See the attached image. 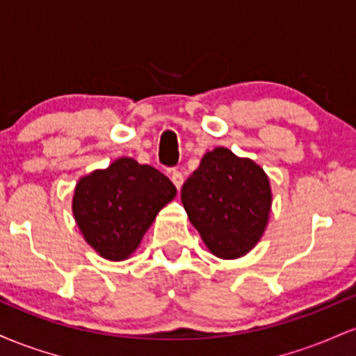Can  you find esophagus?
Returning <instances> with one entry per match:
<instances>
[{
  "label": "esophagus",
  "mask_w": 356,
  "mask_h": 356,
  "mask_svg": "<svg viewBox=\"0 0 356 356\" xmlns=\"http://www.w3.org/2000/svg\"><path fill=\"white\" fill-rule=\"evenodd\" d=\"M170 181H172L174 186L181 191V187L184 184V175L179 172V170H172V172H170Z\"/></svg>",
  "instance_id": "34e87169"
}]
</instances>
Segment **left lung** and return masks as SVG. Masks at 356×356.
Returning a JSON list of instances; mask_svg holds the SVG:
<instances>
[{"label":"left lung","instance_id":"1","mask_svg":"<svg viewBox=\"0 0 356 356\" xmlns=\"http://www.w3.org/2000/svg\"><path fill=\"white\" fill-rule=\"evenodd\" d=\"M181 199L209 252L220 259H238L263 238L273 192L263 167L226 147H216L204 154L201 165L184 182Z\"/></svg>","mask_w":356,"mask_h":356}]
</instances>
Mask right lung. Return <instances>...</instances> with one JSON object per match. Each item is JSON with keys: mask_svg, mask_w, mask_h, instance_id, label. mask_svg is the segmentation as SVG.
I'll list each match as a JSON object with an SVG mask.
<instances>
[{"mask_svg": "<svg viewBox=\"0 0 356 356\" xmlns=\"http://www.w3.org/2000/svg\"><path fill=\"white\" fill-rule=\"evenodd\" d=\"M177 194L164 174L120 157L79 179L72 211L83 239L100 257L129 259L162 207Z\"/></svg>", "mask_w": 356, "mask_h": 356, "instance_id": "right-lung-1", "label": "right lung"}]
</instances>
